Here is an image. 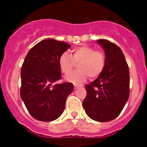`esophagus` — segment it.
I'll return each mask as SVG.
<instances>
[{"instance_id": "1", "label": "esophagus", "mask_w": 147, "mask_h": 147, "mask_svg": "<svg viewBox=\"0 0 147 147\" xmlns=\"http://www.w3.org/2000/svg\"><path fill=\"white\" fill-rule=\"evenodd\" d=\"M74 88L76 89V88H79L80 86H82V85H77V84H74Z\"/></svg>"}]
</instances>
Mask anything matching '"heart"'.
Wrapping results in <instances>:
<instances>
[{
	"label": "heart",
	"mask_w": 147,
	"mask_h": 147,
	"mask_svg": "<svg viewBox=\"0 0 147 147\" xmlns=\"http://www.w3.org/2000/svg\"><path fill=\"white\" fill-rule=\"evenodd\" d=\"M78 63V69L72 73L67 80L80 83L85 81L88 76L96 78L104 71L106 65V56L103 51L95 50L89 45H81L72 51L71 56L65 52L59 59V66L65 75H69Z\"/></svg>",
	"instance_id": "obj_1"
}]
</instances>
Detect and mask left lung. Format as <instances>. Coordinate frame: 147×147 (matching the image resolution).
<instances>
[{"mask_svg": "<svg viewBox=\"0 0 147 147\" xmlns=\"http://www.w3.org/2000/svg\"><path fill=\"white\" fill-rule=\"evenodd\" d=\"M105 51L106 65L96 80L86 85L83 107L93 120L107 122L121 113L129 96V72L121 49L107 40H98Z\"/></svg>", "mask_w": 147, "mask_h": 147, "instance_id": "obj_1", "label": "left lung"}]
</instances>
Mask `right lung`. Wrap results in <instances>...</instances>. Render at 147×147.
I'll list each match as a JSON object with an SVG mask.
<instances>
[{"label": "right lung", "instance_id": "1", "mask_svg": "<svg viewBox=\"0 0 147 147\" xmlns=\"http://www.w3.org/2000/svg\"><path fill=\"white\" fill-rule=\"evenodd\" d=\"M71 47L62 41L45 39L30 49L21 68L20 97L35 119L51 121L58 119L74 90L71 82L58 84L62 79L60 56Z\"/></svg>", "mask_w": 147, "mask_h": 147}]
</instances>
